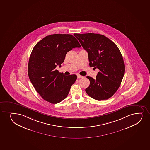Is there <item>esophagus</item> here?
Segmentation results:
<instances>
[{
    "label": "esophagus",
    "instance_id": "34e87169",
    "mask_svg": "<svg viewBox=\"0 0 150 150\" xmlns=\"http://www.w3.org/2000/svg\"><path fill=\"white\" fill-rule=\"evenodd\" d=\"M83 76H81V75H77L78 78H83Z\"/></svg>",
    "mask_w": 150,
    "mask_h": 150
}]
</instances>
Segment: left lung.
<instances>
[{
	"label": "left lung",
	"instance_id": "1",
	"mask_svg": "<svg viewBox=\"0 0 150 150\" xmlns=\"http://www.w3.org/2000/svg\"><path fill=\"white\" fill-rule=\"evenodd\" d=\"M88 54L89 65L100 71L95 79L87 76L90 85L85 91L91 97L101 101L114 94L119 88L125 72L121 53L117 46L99 34H74Z\"/></svg>",
	"mask_w": 150,
	"mask_h": 150
}]
</instances>
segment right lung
<instances>
[{
  "mask_svg": "<svg viewBox=\"0 0 150 150\" xmlns=\"http://www.w3.org/2000/svg\"><path fill=\"white\" fill-rule=\"evenodd\" d=\"M76 47L81 45L75 37L62 34L47 36L34 47L29 60L28 74L36 91L45 101L57 104L69 94L77 76H65L55 68L57 65L61 66L66 54Z\"/></svg>",
  "mask_w": 150,
  "mask_h": 150,
  "instance_id": "obj_1",
  "label": "right lung"
}]
</instances>
